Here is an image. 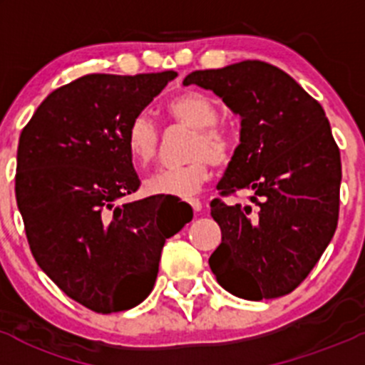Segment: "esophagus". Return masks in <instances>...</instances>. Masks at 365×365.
Here are the masks:
<instances>
[{
    "label": "esophagus",
    "instance_id": "esophagus-1",
    "mask_svg": "<svg viewBox=\"0 0 365 365\" xmlns=\"http://www.w3.org/2000/svg\"><path fill=\"white\" fill-rule=\"evenodd\" d=\"M189 203H190V206H192V210H194V212H196V213H200L201 210H203V203H201L200 200H190Z\"/></svg>",
    "mask_w": 365,
    "mask_h": 365
}]
</instances>
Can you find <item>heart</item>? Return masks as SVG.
<instances>
[{"mask_svg": "<svg viewBox=\"0 0 365 365\" xmlns=\"http://www.w3.org/2000/svg\"><path fill=\"white\" fill-rule=\"evenodd\" d=\"M171 120L192 128L187 157L190 160L182 168L159 169L145 180V190L152 196L190 197L208 180V160L222 164L230 159L231 139L215 121L219 118L217 106L212 98L197 91H185L165 106ZM125 145L132 162L138 168H146L157 153L159 130L148 114H138L130 121L125 134Z\"/></svg>", "mask_w": 365, "mask_h": 365, "instance_id": "obj_1", "label": "heart"}]
</instances>
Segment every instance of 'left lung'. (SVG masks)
Returning a JSON list of instances; mask_svg holds the SVG:
<instances>
[{"mask_svg":"<svg viewBox=\"0 0 365 365\" xmlns=\"http://www.w3.org/2000/svg\"><path fill=\"white\" fill-rule=\"evenodd\" d=\"M240 116V143L217 189L252 205L212 201L222 242L208 263L245 300L288 295L314 268L339 219L341 155L322 106L281 68L247 60L183 79Z\"/></svg>","mask_w":365,"mask_h":365,"instance_id":"left-lung-1","label":"left lung"}]
</instances>
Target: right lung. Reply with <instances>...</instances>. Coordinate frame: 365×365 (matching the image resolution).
<instances>
[{
  "label": "right lung",
  "mask_w": 365,
  "mask_h": 365,
  "mask_svg": "<svg viewBox=\"0 0 365 365\" xmlns=\"http://www.w3.org/2000/svg\"><path fill=\"white\" fill-rule=\"evenodd\" d=\"M176 72L90 73L54 90L21 132L16 197L33 257L95 312L127 311L155 284L165 238L190 219L139 189L125 134Z\"/></svg>",
  "instance_id": "add662e5"
}]
</instances>
